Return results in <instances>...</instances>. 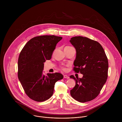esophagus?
I'll return each instance as SVG.
<instances>
[{"label": "esophagus", "mask_w": 122, "mask_h": 122, "mask_svg": "<svg viewBox=\"0 0 122 122\" xmlns=\"http://www.w3.org/2000/svg\"><path fill=\"white\" fill-rule=\"evenodd\" d=\"M64 78H66V79H69V77L67 75H64Z\"/></svg>", "instance_id": "1"}]
</instances>
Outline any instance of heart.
<instances>
[{
	"mask_svg": "<svg viewBox=\"0 0 122 122\" xmlns=\"http://www.w3.org/2000/svg\"><path fill=\"white\" fill-rule=\"evenodd\" d=\"M61 69L63 71H65L66 70V68L64 66H61Z\"/></svg>",
	"mask_w": 122,
	"mask_h": 122,
	"instance_id": "obj_1",
	"label": "heart"
}]
</instances>
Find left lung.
Here are the masks:
<instances>
[{
    "instance_id": "1",
    "label": "left lung",
    "mask_w": 122,
    "mask_h": 122,
    "mask_svg": "<svg viewBox=\"0 0 122 122\" xmlns=\"http://www.w3.org/2000/svg\"><path fill=\"white\" fill-rule=\"evenodd\" d=\"M70 42L76 50L73 71L83 75L82 78L70 76L76 81L71 95L79 102L90 101L99 95L106 82L108 58L103 47L97 41L77 36L71 38Z\"/></svg>"
}]
</instances>
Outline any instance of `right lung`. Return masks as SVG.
I'll use <instances>...</instances> for the list:
<instances>
[{
	"instance_id": "obj_1",
	"label": "right lung",
	"mask_w": 122,
	"mask_h": 122,
	"mask_svg": "<svg viewBox=\"0 0 122 122\" xmlns=\"http://www.w3.org/2000/svg\"><path fill=\"white\" fill-rule=\"evenodd\" d=\"M62 37L55 35L35 37L29 40L20 52L18 61V77L27 96L37 102L50 98L55 83L63 78L56 72L42 74L44 64L50 60L56 44Z\"/></svg>"
}]
</instances>
